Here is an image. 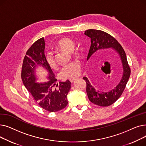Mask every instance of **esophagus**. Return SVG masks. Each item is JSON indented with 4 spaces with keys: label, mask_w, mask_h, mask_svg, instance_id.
<instances>
[{
    "label": "esophagus",
    "mask_w": 146,
    "mask_h": 146,
    "mask_svg": "<svg viewBox=\"0 0 146 146\" xmlns=\"http://www.w3.org/2000/svg\"><path fill=\"white\" fill-rule=\"evenodd\" d=\"M76 79H76V78H73V79H71L70 80V81L72 82V83H73V82H74Z\"/></svg>",
    "instance_id": "esophagus-1"
}]
</instances>
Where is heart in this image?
<instances>
[{"mask_svg": "<svg viewBox=\"0 0 146 146\" xmlns=\"http://www.w3.org/2000/svg\"><path fill=\"white\" fill-rule=\"evenodd\" d=\"M56 47L68 52H72L74 49L75 42L70 38H64L57 42ZM45 58L48 64L51 68H56V62L52 52H47ZM80 68L81 64L78 60L72 61L62 67L60 70V75L61 78L64 79H73L77 77L80 74Z\"/></svg>", "mask_w": 146, "mask_h": 146, "instance_id": "1", "label": "heart"}]
</instances>
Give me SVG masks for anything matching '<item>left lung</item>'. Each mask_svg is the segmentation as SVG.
Wrapping results in <instances>:
<instances>
[{
    "mask_svg": "<svg viewBox=\"0 0 146 146\" xmlns=\"http://www.w3.org/2000/svg\"><path fill=\"white\" fill-rule=\"evenodd\" d=\"M85 35L89 37L91 40L88 60L90 59L98 51L109 48L115 50L119 56L122 66V75L117 85L110 90L103 92L97 90L91 85L88 78H83L86 82V92L89 101L101 106H110L121 96L131 73L125 52L122 46L113 36L102 31L88 29L85 31Z\"/></svg>",
    "mask_w": 146,
    "mask_h": 146,
    "instance_id": "8db88e82",
    "label": "left lung"
}]
</instances>
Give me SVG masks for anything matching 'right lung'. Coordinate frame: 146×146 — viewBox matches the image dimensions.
<instances>
[{"instance_id":"obj_1","label":"right lung","mask_w":146,"mask_h":146,"mask_svg":"<svg viewBox=\"0 0 146 146\" xmlns=\"http://www.w3.org/2000/svg\"><path fill=\"white\" fill-rule=\"evenodd\" d=\"M45 45L44 38H41L28 49L23 61L21 78L23 84L35 101L44 110L54 112L67 106V97L71 88V82L67 80L57 83L54 74L46 60ZM38 66H42L48 72L47 82H37L36 68Z\"/></svg>"}]
</instances>
